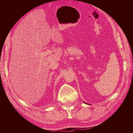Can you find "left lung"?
<instances>
[{"instance_id": "left-lung-1", "label": "left lung", "mask_w": 133, "mask_h": 133, "mask_svg": "<svg viewBox=\"0 0 133 133\" xmlns=\"http://www.w3.org/2000/svg\"><path fill=\"white\" fill-rule=\"evenodd\" d=\"M86 104H87V103H86Z\"/></svg>"}]
</instances>
